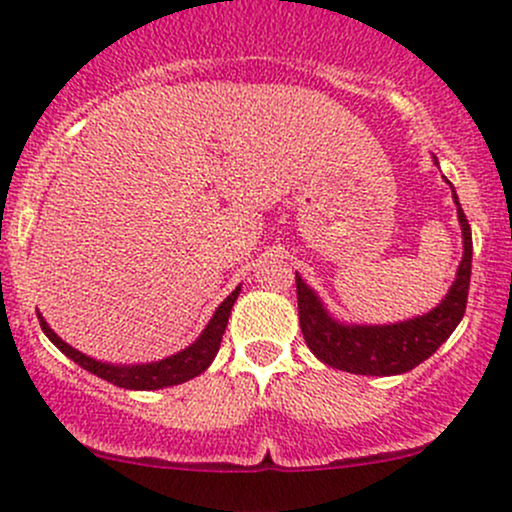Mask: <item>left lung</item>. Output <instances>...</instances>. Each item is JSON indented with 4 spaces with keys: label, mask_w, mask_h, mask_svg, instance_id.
<instances>
[{
    "label": "left lung",
    "mask_w": 512,
    "mask_h": 512,
    "mask_svg": "<svg viewBox=\"0 0 512 512\" xmlns=\"http://www.w3.org/2000/svg\"><path fill=\"white\" fill-rule=\"evenodd\" d=\"M437 165V157H435ZM457 204L459 226H462L464 255L459 262L457 279L449 286L447 296L437 308L425 316L401 320L391 325H347L325 311L323 301L296 272V296H299V323L308 350L320 362L333 369L364 376L406 374L435 355L459 320L464 318L466 296L471 282V228L466 221L457 192L452 189Z\"/></svg>",
    "instance_id": "8db88e82"
}]
</instances>
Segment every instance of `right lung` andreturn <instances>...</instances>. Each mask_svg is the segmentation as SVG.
Here are the masks:
<instances>
[{"label":"right lung","instance_id":"1","mask_svg":"<svg viewBox=\"0 0 512 512\" xmlns=\"http://www.w3.org/2000/svg\"><path fill=\"white\" fill-rule=\"evenodd\" d=\"M240 294V286L228 296L221 306L216 308L213 318L209 320V325L204 328V333L199 335V340L192 342L189 347H184L182 352L177 355L160 359V362H150V364H106L99 362V359H92L87 355H82L80 350L67 345L65 340H60L58 335L50 330V325L41 318V328L43 333L48 335V340L58 347L63 355H67L75 364H80L82 369L87 372L101 376L104 381H111L114 386H121V389H133V391H155V389H165V386H177L184 384V381L194 379L201 372L209 369V364L216 357L218 347H221L223 333H226L228 325V316L230 308H233L235 299Z\"/></svg>","mask_w":512,"mask_h":512}]
</instances>
